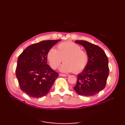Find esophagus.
I'll list each match as a JSON object with an SVG mask.
<instances>
[{"mask_svg": "<svg viewBox=\"0 0 125 125\" xmlns=\"http://www.w3.org/2000/svg\"><path fill=\"white\" fill-rule=\"evenodd\" d=\"M60 76H63V77H66L68 76V75H65V74H62V73H60Z\"/></svg>", "mask_w": 125, "mask_h": 125, "instance_id": "obj_1", "label": "esophagus"}]
</instances>
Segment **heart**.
Listing matches in <instances>:
<instances>
[{
	"mask_svg": "<svg viewBox=\"0 0 125 125\" xmlns=\"http://www.w3.org/2000/svg\"><path fill=\"white\" fill-rule=\"evenodd\" d=\"M47 58L53 69H56L63 60L64 63L60 69L62 72L66 73L73 71L76 73L82 72L86 68L89 61L87 52L73 41L63 42L58 44L57 50L53 48L50 49Z\"/></svg>",
	"mask_w": 125,
	"mask_h": 125,
	"instance_id": "b5f03b06",
	"label": "heart"
}]
</instances>
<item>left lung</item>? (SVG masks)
Wrapping results in <instances>:
<instances>
[{
  "mask_svg": "<svg viewBox=\"0 0 125 125\" xmlns=\"http://www.w3.org/2000/svg\"><path fill=\"white\" fill-rule=\"evenodd\" d=\"M89 55V64L77 76L73 89L83 96H92L105 88L109 73L108 60L104 51L99 46L83 40H76Z\"/></svg>",
  "mask_w": 125,
  "mask_h": 125,
  "instance_id": "8db88e82",
  "label": "left lung"
}]
</instances>
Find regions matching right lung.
Here are the masks:
<instances>
[{"label":"right lung","instance_id":"right-lung-1","mask_svg":"<svg viewBox=\"0 0 125 125\" xmlns=\"http://www.w3.org/2000/svg\"><path fill=\"white\" fill-rule=\"evenodd\" d=\"M60 41H42L30 45L19 56L16 76L20 89L29 96L40 98L46 95L58 77V73L47 64V55Z\"/></svg>","mask_w":125,"mask_h":125}]
</instances>
